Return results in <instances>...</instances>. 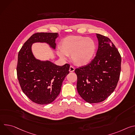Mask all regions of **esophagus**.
Returning <instances> with one entry per match:
<instances>
[{
    "label": "esophagus",
    "instance_id": "1",
    "mask_svg": "<svg viewBox=\"0 0 135 135\" xmlns=\"http://www.w3.org/2000/svg\"><path fill=\"white\" fill-rule=\"evenodd\" d=\"M74 70H75V68L73 66H70V67H69V71L70 72H73L74 71Z\"/></svg>",
    "mask_w": 135,
    "mask_h": 135
}]
</instances>
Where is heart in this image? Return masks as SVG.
I'll return each mask as SVG.
<instances>
[{"instance_id":"1","label":"heart","mask_w":135,"mask_h":135,"mask_svg":"<svg viewBox=\"0 0 135 135\" xmlns=\"http://www.w3.org/2000/svg\"><path fill=\"white\" fill-rule=\"evenodd\" d=\"M60 50L57 51L58 55L63 59L71 56L74 64L82 66L88 64L92 59L95 50L93 41L81 36H69L63 40Z\"/></svg>"}]
</instances>
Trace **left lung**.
I'll list each match as a JSON object with an SVG mask.
<instances>
[{
	"label": "left lung",
	"mask_w": 135,
	"mask_h": 135,
	"mask_svg": "<svg viewBox=\"0 0 135 135\" xmlns=\"http://www.w3.org/2000/svg\"><path fill=\"white\" fill-rule=\"evenodd\" d=\"M98 49L94 59L87 65L76 68L77 90L86 102L104 101L113 92L121 72V56L109 38L96 33Z\"/></svg>",
	"instance_id": "8db88e82"
}]
</instances>
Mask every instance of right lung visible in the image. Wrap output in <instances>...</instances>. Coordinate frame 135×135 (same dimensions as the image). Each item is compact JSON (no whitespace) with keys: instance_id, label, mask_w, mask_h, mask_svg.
<instances>
[{"instance_id":"1","label":"right lung","mask_w":135,"mask_h":135,"mask_svg":"<svg viewBox=\"0 0 135 135\" xmlns=\"http://www.w3.org/2000/svg\"><path fill=\"white\" fill-rule=\"evenodd\" d=\"M57 33L37 32L25 43L18 54L17 76L23 93L33 102L45 105L53 102L60 92L70 65L57 66L50 61L36 59L31 51L33 43H46L55 49Z\"/></svg>"}]
</instances>
